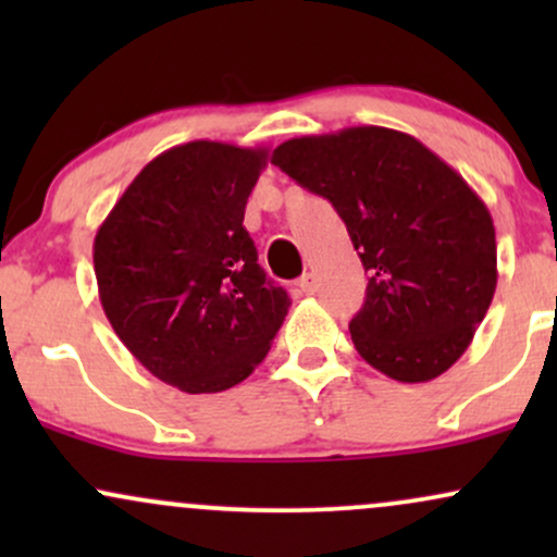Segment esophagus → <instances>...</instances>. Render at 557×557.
<instances>
[{
    "mask_svg": "<svg viewBox=\"0 0 557 557\" xmlns=\"http://www.w3.org/2000/svg\"><path fill=\"white\" fill-rule=\"evenodd\" d=\"M298 285H300V290L306 293V296H311V293H317V274L314 272H304V277L298 280Z\"/></svg>",
    "mask_w": 557,
    "mask_h": 557,
    "instance_id": "1",
    "label": "esophagus"
}]
</instances>
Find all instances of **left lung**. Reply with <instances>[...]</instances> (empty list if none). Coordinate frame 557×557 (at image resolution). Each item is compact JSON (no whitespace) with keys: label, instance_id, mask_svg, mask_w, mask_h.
<instances>
[{"label":"left lung","instance_id":"left-lung-1","mask_svg":"<svg viewBox=\"0 0 557 557\" xmlns=\"http://www.w3.org/2000/svg\"><path fill=\"white\" fill-rule=\"evenodd\" d=\"M272 164L327 198L369 272L350 319L361 359L398 382L447 372L497 285L495 225L474 188L421 140L380 125L290 138Z\"/></svg>","mask_w":557,"mask_h":557}]
</instances>
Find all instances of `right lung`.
I'll list each match as a JSON object with an SVG mask.
<instances>
[{
  "label": "right lung",
  "instance_id": "obj_1",
  "mask_svg": "<svg viewBox=\"0 0 557 557\" xmlns=\"http://www.w3.org/2000/svg\"><path fill=\"white\" fill-rule=\"evenodd\" d=\"M267 149L190 140L151 159L96 230L112 330L157 380L222 393L270 354L290 298L243 227Z\"/></svg>",
  "mask_w": 557,
  "mask_h": 557
}]
</instances>
